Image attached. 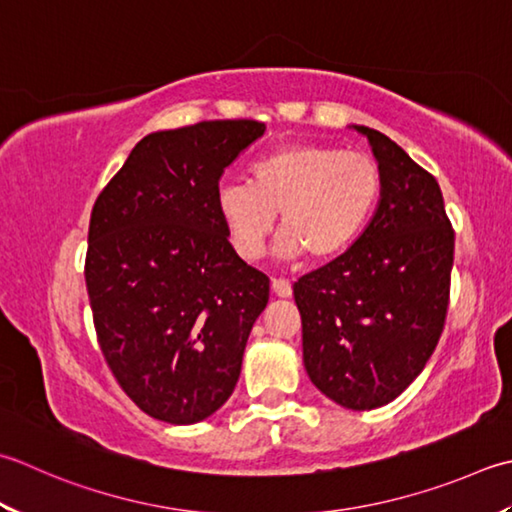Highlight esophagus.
Returning <instances> with one entry per match:
<instances>
[{"label":"esophagus","instance_id":"34e87169","mask_svg":"<svg viewBox=\"0 0 512 512\" xmlns=\"http://www.w3.org/2000/svg\"><path fill=\"white\" fill-rule=\"evenodd\" d=\"M273 293H275L277 297L286 299V297L293 295V286H290L288 279H273Z\"/></svg>","mask_w":512,"mask_h":512}]
</instances>
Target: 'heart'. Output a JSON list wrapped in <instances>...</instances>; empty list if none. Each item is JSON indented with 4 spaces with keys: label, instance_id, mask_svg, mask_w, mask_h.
<instances>
[{
    "label": "heart",
    "instance_id": "b5f03b06",
    "mask_svg": "<svg viewBox=\"0 0 512 512\" xmlns=\"http://www.w3.org/2000/svg\"><path fill=\"white\" fill-rule=\"evenodd\" d=\"M250 184L226 182L215 204L230 244L244 259L262 257L279 213L277 255L315 262L355 242L382 195L373 157L324 144H286L255 159Z\"/></svg>",
    "mask_w": 512,
    "mask_h": 512
}]
</instances>
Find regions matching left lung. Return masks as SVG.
<instances>
[{"mask_svg": "<svg viewBox=\"0 0 512 512\" xmlns=\"http://www.w3.org/2000/svg\"><path fill=\"white\" fill-rule=\"evenodd\" d=\"M353 128L382 170L375 215L293 293L310 382L339 406L373 410L413 384L442 337L455 233L437 179L379 130Z\"/></svg>", "mask_w": 512, "mask_h": 512, "instance_id": "8db88e82", "label": "left lung"}]
</instances>
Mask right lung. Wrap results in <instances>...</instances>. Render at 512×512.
<instances>
[{"label": "right lung", "mask_w": 512, "mask_h": 512, "mask_svg": "<svg viewBox=\"0 0 512 512\" xmlns=\"http://www.w3.org/2000/svg\"><path fill=\"white\" fill-rule=\"evenodd\" d=\"M217 119L146 135L90 213L86 288L99 346L124 393L188 426L233 395L268 277L228 242L215 195L226 166L264 135Z\"/></svg>", "instance_id": "right-lung-1"}]
</instances>
